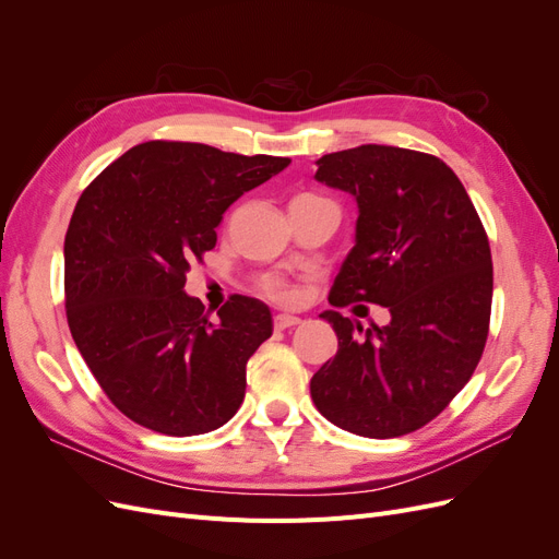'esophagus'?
Listing matches in <instances>:
<instances>
[{
	"instance_id": "esophagus-1",
	"label": "esophagus",
	"mask_w": 559,
	"mask_h": 559,
	"mask_svg": "<svg viewBox=\"0 0 559 559\" xmlns=\"http://www.w3.org/2000/svg\"><path fill=\"white\" fill-rule=\"evenodd\" d=\"M300 324V317L296 314H275V329L284 331V329H292Z\"/></svg>"
}]
</instances>
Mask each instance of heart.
I'll return each mask as SVG.
<instances>
[{
    "mask_svg": "<svg viewBox=\"0 0 559 559\" xmlns=\"http://www.w3.org/2000/svg\"><path fill=\"white\" fill-rule=\"evenodd\" d=\"M298 198H317V195H298ZM317 200H319V198H317ZM259 289H261L265 296L275 298V300H282V302H289V300L296 298L294 284H292L289 280H286L284 275H277V273L263 275V277L259 280Z\"/></svg>",
    "mask_w": 559,
    "mask_h": 559,
    "instance_id": "obj_1",
    "label": "heart"
}]
</instances>
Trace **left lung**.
I'll return each instance as SVG.
<instances>
[{
	"label": "left lung",
	"instance_id": "obj_1",
	"mask_svg": "<svg viewBox=\"0 0 559 559\" xmlns=\"http://www.w3.org/2000/svg\"><path fill=\"white\" fill-rule=\"evenodd\" d=\"M314 179L354 195L357 245L329 302H376L386 326L326 310L335 357L310 380L317 411L366 438H396L441 415L476 370L492 312V253L450 167L421 151L361 144L317 160Z\"/></svg>",
	"mask_w": 559,
	"mask_h": 559
}]
</instances>
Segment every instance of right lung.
<instances>
[{
  "label": "right lung",
  "mask_w": 559,
  "mask_h": 559,
  "mask_svg": "<svg viewBox=\"0 0 559 559\" xmlns=\"http://www.w3.org/2000/svg\"><path fill=\"white\" fill-rule=\"evenodd\" d=\"M289 163L154 140L81 193L64 235L67 324L97 384L138 425L195 436L238 413L273 317L235 294L212 321L183 294L186 273L214 249L233 202Z\"/></svg>",
  "instance_id": "add662e5"
}]
</instances>
